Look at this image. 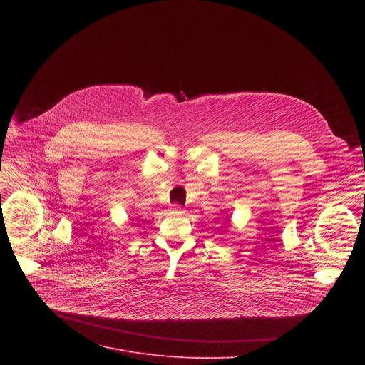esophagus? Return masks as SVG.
Instances as JSON below:
<instances>
[{"mask_svg":"<svg viewBox=\"0 0 365 365\" xmlns=\"http://www.w3.org/2000/svg\"><path fill=\"white\" fill-rule=\"evenodd\" d=\"M170 212L175 214V215H182V214H185V210H183L180 205H172L170 206Z\"/></svg>","mask_w":365,"mask_h":365,"instance_id":"obj_1","label":"esophagus"}]
</instances>
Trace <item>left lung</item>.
<instances>
[{
    "label": "left lung",
    "mask_w": 365,
    "mask_h": 365,
    "mask_svg": "<svg viewBox=\"0 0 365 365\" xmlns=\"http://www.w3.org/2000/svg\"><path fill=\"white\" fill-rule=\"evenodd\" d=\"M225 222H227V224H228V222H230V220H228V221H225Z\"/></svg>",
    "instance_id": "left-lung-1"
}]
</instances>
